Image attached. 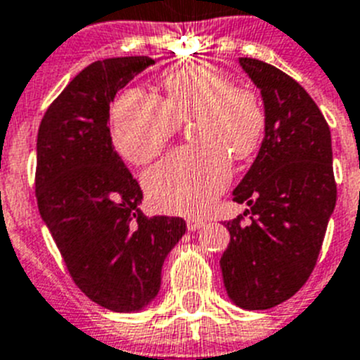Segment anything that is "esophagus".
I'll return each instance as SVG.
<instances>
[{
  "instance_id": "1",
  "label": "esophagus",
  "mask_w": 360,
  "mask_h": 360,
  "mask_svg": "<svg viewBox=\"0 0 360 360\" xmlns=\"http://www.w3.org/2000/svg\"><path fill=\"white\" fill-rule=\"evenodd\" d=\"M205 224H206L205 219H199V217H188V219H186V226H188L190 232H198V230H201Z\"/></svg>"
}]
</instances>
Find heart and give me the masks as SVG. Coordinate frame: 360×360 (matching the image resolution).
<instances>
[{"instance_id": "heart-1", "label": "heart", "mask_w": 360, "mask_h": 360, "mask_svg": "<svg viewBox=\"0 0 360 360\" xmlns=\"http://www.w3.org/2000/svg\"><path fill=\"white\" fill-rule=\"evenodd\" d=\"M165 98L130 89L115 99L110 136L115 150L134 165L152 161L167 146L181 120L192 121L195 146L172 152L145 176L150 201L159 210L198 214L232 179L236 158H248L261 141L264 115L250 90L210 65L167 72Z\"/></svg>"}]
</instances>
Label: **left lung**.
<instances>
[{"label":"left lung","instance_id":"8db88e82","mask_svg":"<svg viewBox=\"0 0 360 360\" xmlns=\"http://www.w3.org/2000/svg\"><path fill=\"white\" fill-rule=\"evenodd\" d=\"M239 65L261 90L264 137L233 190L252 223L240 215L224 223L230 245L221 270L233 304L268 310L295 295L317 262L337 201L331 134L310 94L288 74L252 58Z\"/></svg>","mask_w":360,"mask_h":360}]
</instances>
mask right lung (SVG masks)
<instances>
[{"label": "right lung", "mask_w": 360, "mask_h": 360, "mask_svg": "<svg viewBox=\"0 0 360 360\" xmlns=\"http://www.w3.org/2000/svg\"><path fill=\"white\" fill-rule=\"evenodd\" d=\"M155 61L110 58L81 70L37 132L36 198L77 288L106 310H145L162 262L186 232L181 217H146L143 192L112 143L110 103Z\"/></svg>", "instance_id": "add662e5"}]
</instances>
